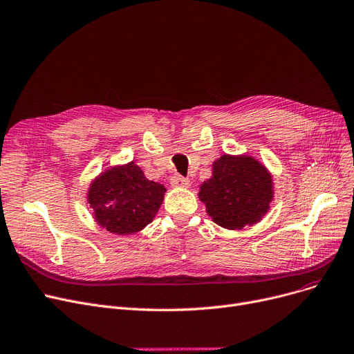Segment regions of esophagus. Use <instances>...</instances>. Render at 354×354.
I'll return each instance as SVG.
<instances>
[{"instance_id": "1", "label": "esophagus", "mask_w": 354, "mask_h": 354, "mask_svg": "<svg viewBox=\"0 0 354 354\" xmlns=\"http://www.w3.org/2000/svg\"><path fill=\"white\" fill-rule=\"evenodd\" d=\"M171 185L173 187H181V189H185V187L190 185V180L184 178L181 176H173L171 177Z\"/></svg>"}]
</instances>
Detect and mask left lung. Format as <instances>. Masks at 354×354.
I'll use <instances>...</instances> for the list:
<instances>
[{
	"mask_svg": "<svg viewBox=\"0 0 354 354\" xmlns=\"http://www.w3.org/2000/svg\"><path fill=\"white\" fill-rule=\"evenodd\" d=\"M212 167V177L200 184L198 198L216 224L241 230L268 213L274 183L263 162L248 154H223Z\"/></svg>",
	"mask_w": 354,
	"mask_h": 354,
	"instance_id": "obj_1",
	"label": "left lung"
}]
</instances>
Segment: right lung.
I'll list each match as a JSON object with an SVG mask.
<instances>
[{
	"instance_id": "obj_1",
	"label": "right lung",
	"mask_w": 354,
	"mask_h": 354,
	"mask_svg": "<svg viewBox=\"0 0 354 354\" xmlns=\"http://www.w3.org/2000/svg\"><path fill=\"white\" fill-rule=\"evenodd\" d=\"M167 189L130 161L101 171L88 185L87 201L95 223L113 234L129 236L149 225Z\"/></svg>"
}]
</instances>
